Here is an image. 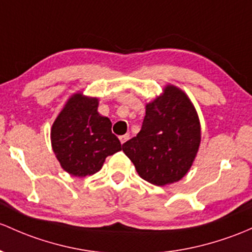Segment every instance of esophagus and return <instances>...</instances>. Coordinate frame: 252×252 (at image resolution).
Instances as JSON below:
<instances>
[{
    "instance_id": "1",
    "label": "esophagus",
    "mask_w": 252,
    "mask_h": 252,
    "mask_svg": "<svg viewBox=\"0 0 252 252\" xmlns=\"http://www.w3.org/2000/svg\"><path fill=\"white\" fill-rule=\"evenodd\" d=\"M128 140H129V134L121 135V136H119V141H121V144H124V142H126Z\"/></svg>"
}]
</instances>
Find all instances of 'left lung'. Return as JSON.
Listing matches in <instances>:
<instances>
[{"label": "left lung", "instance_id": "1", "mask_svg": "<svg viewBox=\"0 0 252 252\" xmlns=\"http://www.w3.org/2000/svg\"><path fill=\"white\" fill-rule=\"evenodd\" d=\"M200 144L197 112L184 92L169 86L146 106L141 130L123 144L140 176L156 186L179 181L189 170Z\"/></svg>", "mask_w": 252, "mask_h": 252}]
</instances>
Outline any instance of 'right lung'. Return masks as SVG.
<instances>
[{"instance_id": "1", "label": "right lung", "mask_w": 252, "mask_h": 252, "mask_svg": "<svg viewBox=\"0 0 252 252\" xmlns=\"http://www.w3.org/2000/svg\"><path fill=\"white\" fill-rule=\"evenodd\" d=\"M112 123L97 112V99L76 94L52 126L53 151L63 170L73 176L93 175L108 156L122 150Z\"/></svg>"}]
</instances>
